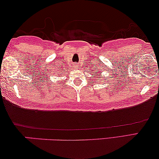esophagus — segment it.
I'll return each mask as SVG.
<instances>
[{
  "mask_svg": "<svg viewBox=\"0 0 159 159\" xmlns=\"http://www.w3.org/2000/svg\"><path fill=\"white\" fill-rule=\"evenodd\" d=\"M76 66H77V65H75V67H76Z\"/></svg>",
  "mask_w": 159,
  "mask_h": 159,
  "instance_id": "1",
  "label": "esophagus"
}]
</instances>
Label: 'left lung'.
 <instances>
[{"label": "left lung", "mask_w": 159, "mask_h": 159, "mask_svg": "<svg viewBox=\"0 0 159 159\" xmlns=\"http://www.w3.org/2000/svg\"><path fill=\"white\" fill-rule=\"evenodd\" d=\"M96 74H97V73H96Z\"/></svg>", "instance_id": "1"}]
</instances>
